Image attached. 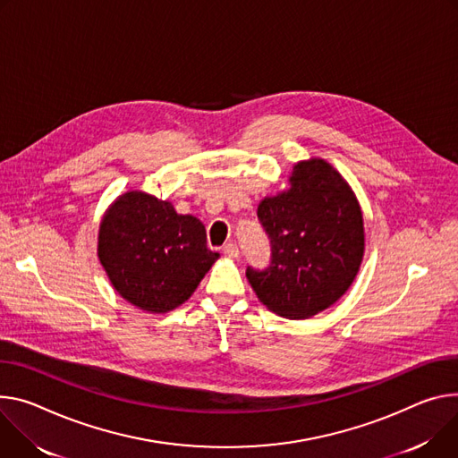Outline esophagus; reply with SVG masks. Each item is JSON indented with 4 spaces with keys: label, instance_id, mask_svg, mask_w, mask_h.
<instances>
[{
    "label": "esophagus",
    "instance_id": "34e87169",
    "mask_svg": "<svg viewBox=\"0 0 458 458\" xmlns=\"http://www.w3.org/2000/svg\"><path fill=\"white\" fill-rule=\"evenodd\" d=\"M223 254L226 256V258H237L239 256V248H237V244L235 242H226L225 246H223Z\"/></svg>",
    "mask_w": 458,
    "mask_h": 458
}]
</instances>
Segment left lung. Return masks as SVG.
Wrapping results in <instances>:
<instances>
[{
    "instance_id": "left-lung-1",
    "label": "left lung",
    "mask_w": 458,
    "mask_h": 458,
    "mask_svg": "<svg viewBox=\"0 0 458 458\" xmlns=\"http://www.w3.org/2000/svg\"><path fill=\"white\" fill-rule=\"evenodd\" d=\"M258 219L270 239V265L246 267L254 293L279 316L310 318L336 303L363 258L360 204L321 158L298 162L290 190L267 197Z\"/></svg>"
}]
</instances>
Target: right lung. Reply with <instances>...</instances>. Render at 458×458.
Returning <instances> with one entry per match:
<instances>
[{"instance_id":"add662e5","label":"right lung","mask_w":458,"mask_h":458,"mask_svg":"<svg viewBox=\"0 0 458 458\" xmlns=\"http://www.w3.org/2000/svg\"><path fill=\"white\" fill-rule=\"evenodd\" d=\"M98 258L116 293L148 312L184 303L219 258L204 225L142 191L118 197L98 233Z\"/></svg>"}]
</instances>
